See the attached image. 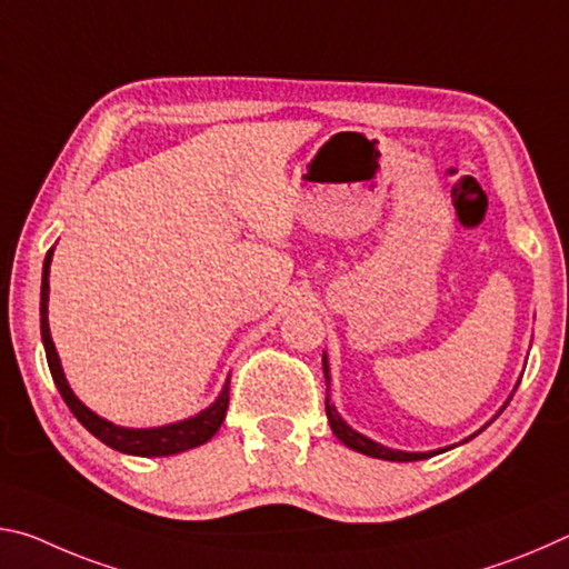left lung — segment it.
I'll return each instance as SVG.
<instances>
[{"label":"left lung","instance_id":"1","mask_svg":"<svg viewBox=\"0 0 569 569\" xmlns=\"http://www.w3.org/2000/svg\"><path fill=\"white\" fill-rule=\"evenodd\" d=\"M323 377H326V417H329L333 435L339 437L349 449L361 451V455H366V457L387 459V461H419V459L435 457V455H439V451H447V449H437V451H399V449L381 447V445H377V441L366 439L363 435H359V431H353L349 423H346L339 417V411H336V407L331 403V373H329V361H326V353H323ZM479 431H477V435H479ZM477 435H471V437H477ZM469 439H465V441H469Z\"/></svg>","mask_w":569,"mask_h":569}]
</instances>
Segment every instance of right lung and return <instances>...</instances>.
I'll list each match as a JSON object with an SVG mask.
<instances>
[{
	"label": "right lung",
	"mask_w": 569,
	"mask_h": 569,
	"mask_svg": "<svg viewBox=\"0 0 569 569\" xmlns=\"http://www.w3.org/2000/svg\"><path fill=\"white\" fill-rule=\"evenodd\" d=\"M50 263H52V248L47 250L44 268H42V296H40L42 343H44V353H47V363H50L52 379L57 383V389H60L64 403L77 417V421H80L92 437H98L102 445L118 449L122 455H134V457H170V455H178V451H188L192 447L206 445L226 419L228 401H230L228 397L230 379H226L223 391L218 393V399L210 403L208 409H203L186 421H176V423H168V427H156V429L118 427V423L98 417V413L90 411L80 399L74 397V391L64 379L60 356H57L52 336H50V321H47V301H50Z\"/></svg>",
	"instance_id": "1"
}]
</instances>
